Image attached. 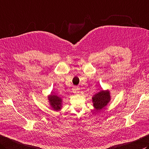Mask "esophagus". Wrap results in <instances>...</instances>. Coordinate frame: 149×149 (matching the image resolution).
<instances>
[{"instance_id":"34e87169","label":"esophagus","mask_w":149,"mask_h":149,"mask_svg":"<svg viewBox=\"0 0 149 149\" xmlns=\"http://www.w3.org/2000/svg\"><path fill=\"white\" fill-rule=\"evenodd\" d=\"M73 92L74 93V94H78V93H79V88H78L77 86H74V88H73Z\"/></svg>"}]
</instances>
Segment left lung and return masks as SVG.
I'll return each mask as SVG.
<instances>
[{
	"instance_id": "obj_1",
	"label": "left lung",
	"mask_w": 149,
	"mask_h": 149,
	"mask_svg": "<svg viewBox=\"0 0 149 149\" xmlns=\"http://www.w3.org/2000/svg\"><path fill=\"white\" fill-rule=\"evenodd\" d=\"M110 101V92L108 90H102L92 97L94 107L97 110L103 109Z\"/></svg>"
}]
</instances>
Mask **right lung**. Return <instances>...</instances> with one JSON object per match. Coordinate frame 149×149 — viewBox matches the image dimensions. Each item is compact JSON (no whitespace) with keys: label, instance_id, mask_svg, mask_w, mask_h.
Here are the masks:
<instances>
[{"label":"right lung","instance_id":"obj_1","mask_svg":"<svg viewBox=\"0 0 149 149\" xmlns=\"http://www.w3.org/2000/svg\"><path fill=\"white\" fill-rule=\"evenodd\" d=\"M49 104L54 110H59L62 107V100L55 95H50L48 97Z\"/></svg>","mask_w":149,"mask_h":149}]
</instances>
